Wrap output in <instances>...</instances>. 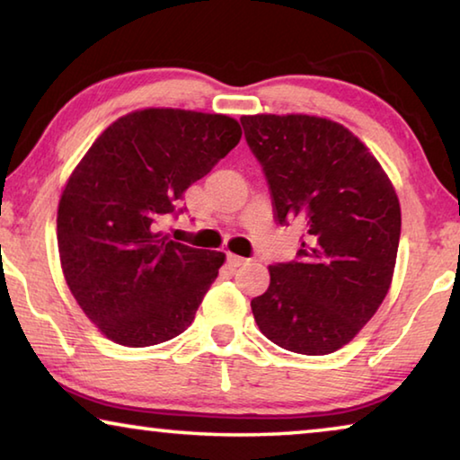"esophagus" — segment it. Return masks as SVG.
Returning a JSON list of instances; mask_svg holds the SVG:
<instances>
[{"instance_id": "esophagus-1", "label": "esophagus", "mask_w": 460, "mask_h": 460, "mask_svg": "<svg viewBox=\"0 0 460 460\" xmlns=\"http://www.w3.org/2000/svg\"><path fill=\"white\" fill-rule=\"evenodd\" d=\"M227 261H229L231 268H239V266H243L247 260L241 258V255H235V253H227Z\"/></svg>"}]
</instances>
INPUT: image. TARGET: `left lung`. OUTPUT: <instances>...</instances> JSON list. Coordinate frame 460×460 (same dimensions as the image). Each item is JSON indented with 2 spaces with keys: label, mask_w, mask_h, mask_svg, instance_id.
I'll return each mask as SVG.
<instances>
[{
  "label": "left lung",
  "mask_w": 460,
  "mask_h": 460,
  "mask_svg": "<svg viewBox=\"0 0 460 460\" xmlns=\"http://www.w3.org/2000/svg\"><path fill=\"white\" fill-rule=\"evenodd\" d=\"M266 176L274 219L305 227L292 261L270 266L252 300L260 331L286 351L326 355L377 313L398 255V194L351 131L310 115H243Z\"/></svg>",
  "instance_id": "left-lung-1"
}]
</instances>
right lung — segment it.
<instances>
[{"label":"right lung","mask_w":460,"mask_h":460,"mask_svg":"<svg viewBox=\"0 0 460 460\" xmlns=\"http://www.w3.org/2000/svg\"><path fill=\"white\" fill-rule=\"evenodd\" d=\"M227 115L142 109L101 134L58 202V252L83 313L107 339L150 347L194 321L225 253L160 233L184 190L239 144Z\"/></svg>","instance_id":"add662e5"}]
</instances>
